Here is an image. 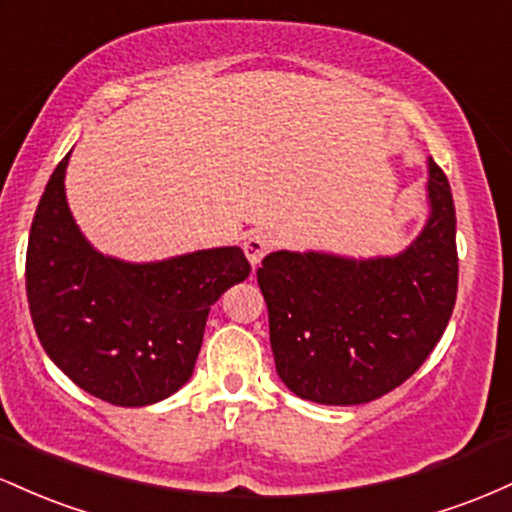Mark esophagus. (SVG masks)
Returning a JSON list of instances; mask_svg holds the SVG:
<instances>
[{
    "label": "esophagus",
    "instance_id": "obj_1",
    "mask_svg": "<svg viewBox=\"0 0 512 512\" xmlns=\"http://www.w3.org/2000/svg\"><path fill=\"white\" fill-rule=\"evenodd\" d=\"M243 250H245V257H248L252 267H260L262 257L267 255L269 250H272V238H269L267 233H262V231L250 233V236L245 238Z\"/></svg>",
    "mask_w": 512,
    "mask_h": 512
}]
</instances>
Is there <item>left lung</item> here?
<instances>
[{"label":"left lung","instance_id":"8db88e82","mask_svg":"<svg viewBox=\"0 0 512 512\" xmlns=\"http://www.w3.org/2000/svg\"><path fill=\"white\" fill-rule=\"evenodd\" d=\"M428 219L397 255L269 252L257 269L276 373L293 395L366 404L411 378L448 327L457 296L455 204L428 158Z\"/></svg>","mask_w":512,"mask_h":512}]
</instances>
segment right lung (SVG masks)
<instances>
[{"label":"right lung","mask_w":512,"mask_h":512,"mask_svg":"<svg viewBox=\"0 0 512 512\" xmlns=\"http://www.w3.org/2000/svg\"><path fill=\"white\" fill-rule=\"evenodd\" d=\"M69 156L50 175L28 238L35 334L88 395L117 407L156 404L190 380L211 305L248 279L250 262L236 245L158 262L103 255L69 211Z\"/></svg>","instance_id":"add662e5"}]
</instances>
